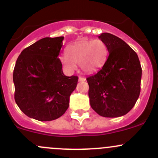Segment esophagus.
Wrapping results in <instances>:
<instances>
[{"label": "esophagus", "instance_id": "esophagus-1", "mask_svg": "<svg viewBox=\"0 0 158 158\" xmlns=\"http://www.w3.org/2000/svg\"><path fill=\"white\" fill-rule=\"evenodd\" d=\"M78 81H81H81H85L86 78H85V77H78Z\"/></svg>", "mask_w": 158, "mask_h": 158}]
</instances>
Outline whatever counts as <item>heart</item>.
I'll return each instance as SVG.
<instances>
[{
  "label": "heart",
  "instance_id": "b5f03b06",
  "mask_svg": "<svg viewBox=\"0 0 158 158\" xmlns=\"http://www.w3.org/2000/svg\"><path fill=\"white\" fill-rule=\"evenodd\" d=\"M67 55L61 57L60 60L69 72H72L75 69V64H79L83 72L91 73L105 63L108 56V48L100 39L82 40L69 46Z\"/></svg>",
  "mask_w": 158,
  "mask_h": 158
}]
</instances>
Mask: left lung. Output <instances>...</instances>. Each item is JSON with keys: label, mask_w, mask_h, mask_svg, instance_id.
Returning <instances> with one entry per match:
<instances>
[{"label": "left lung", "mask_w": 158, "mask_h": 158, "mask_svg": "<svg viewBox=\"0 0 158 158\" xmlns=\"http://www.w3.org/2000/svg\"><path fill=\"white\" fill-rule=\"evenodd\" d=\"M99 38L109 55L99 72L86 78L89 103L100 116L118 118L128 113L139 96L142 67L136 52L122 39L109 33Z\"/></svg>", "instance_id": "obj_1"}]
</instances>
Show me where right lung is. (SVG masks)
<instances>
[{
    "mask_svg": "<svg viewBox=\"0 0 158 158\" xmlns=\"http://www.w3.org/2000/svg\"><path fill=\"white\" fill-rule=\"evenodd\" d=\"M64 37L44 38L24 49L13 70L14 98L22 111L40 121L56 120L69 106L77 76L62 72L59 54Z\"/></svg>",
    "mask_w": 158,
    "mask_h": 158,
    "instance_id": "add662e5",
    "label": "right lung"
}]
</instances>
